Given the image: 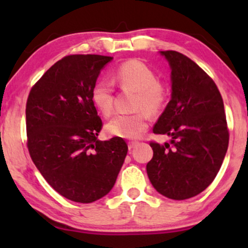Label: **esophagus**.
<instances>
[{
  "label": "esophagus",
  "instance_id": "34e87169",
  "mask_svg": "<svg viewBox=\"0 0 248 248\" xmlns=\"http://www.w3.org/2000/svg\"><path fill=\"white\" fill-rule=\"evenodd\" d=\"M138 143H139L138 141H129L128 142V148H129V149H133V148L138 146Z\"/></svg>",
  "mask_w": 248,
  "mask_h": 248
}]
</instances>
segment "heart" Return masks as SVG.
Instances as JSON below:
<instances>
[{
  "label": "heart",
  "instance_id": "heart-1",
  "mask_svg": "<svg viewBox=\"0 0 248 248\" xmlns=\"http://www.w3.org/2000/svg\"><path fill=\"white\" fill-rule=\"evenodd\" d=\"M115 79L124 88L136 91L134 108L141 109L133 114H119L106 124L107 134L122 139H138L148 127V114H158L168 100V91L146 62L130 59L119 65ZM92 101L104 116L114 112V88L112 82L100 80L92 90Z\"/></svg>",
  "mask_w": 248,
  "mask_h": 248
}]
</instances>
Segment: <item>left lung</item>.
<instances>
[{"label":"left lung","instance_id":"1","mask_svg":"<svg viewBox=\"0 0 248 248\" xmlns=\"http://www.w3.org/2000/svg\"><path fill=\"white\" fill-rule=\"evenodd\" d=\"M171 69V100L153 128L171 142H150L147 173L156 191L175 201L206 189L229 147V128L217 85L195 62L177 51H161Z\"/></svg>","mask_w":248,"mask_h":248}]
</instances>
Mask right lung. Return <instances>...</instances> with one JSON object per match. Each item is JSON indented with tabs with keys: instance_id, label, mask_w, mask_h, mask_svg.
Segmentation results:
<instances>
[{
	"instance_id": "1",
	"label": "right lung",
	"mask_w": 248,
	"mask_h": 248,
	"mask_svg": "<svg viewBox=\"0 0 248 248\" xmlns=\"http://www.w3.org/2000/svg\"><path fill=\"white\" fill-rule=\"evenodd\" d=\"M113 57L71 55L53 64L28 96V149L45 181L77 203L98 201L114 186L128 146L98 140L102 128L92 101L100 71Z\"/></svg>"
}]
</instances>
